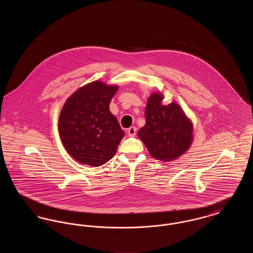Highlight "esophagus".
<instances>
[{
  "label": "esophagus",
  "mask_w": 253,
  "mask_h": 253,
  "mask_svg": "<svg viewBox=\"0 0 253 253\" xmlns=\"http://www.w3.org/2000/svg\"><path fill=\"white\" fill-rule=\"evenodd\" d=\"M127 133L129 136H134L136 134V128L134 126L130 127L128 130H127Z\"/></svg>",
  "instance_id": "1"
}]
</instances>
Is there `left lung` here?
<instances>
[{
	"label": "left lung",
	"instance_id": "obj_1",
	"mask_svg": "<svg viewBox=\"0 0 253 253\" xmlns=\"http://www.w3.org/2000/svg\"><path fill=\"white\" fill-rule=\"evenodd\" d=\"M163 96L154 93L145 109L146 124L138 137L150 155L162 161L174 160L183 155L193 141V125L175 102L161 104Z\"/></svg>",
	"mask_w": 253,
	"mask_h": 253
}]
</instances>
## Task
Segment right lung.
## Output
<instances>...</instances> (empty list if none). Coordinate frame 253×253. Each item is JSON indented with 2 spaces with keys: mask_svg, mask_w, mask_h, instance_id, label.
<instances>
[{
  "mask_svg": "<svg viewBox=\"0 0 253 253\" xmlns=\"http://www.w3.org/2000/svg\"><path fill=\"white\" fill-rule=\"evenodd\" d=\"M118 86L94 82L77 90L60 112L61 142L78 162L98 167L112 159L124 132L109 103Z\"/></svg>",
  "mask_w": 253,
  "mask_h": 253,
  "instance_id": "1",
  "label": "right lung"
}]
</instances>
